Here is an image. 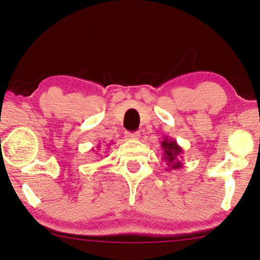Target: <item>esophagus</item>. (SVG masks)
Masks as SVG:
<instances>
[{"label":"esophagus","instance_id":"1","mask_svg":"<svg viewBox=\"0 0 260 260\" xmlns=\"http://www.w3.org/2000/svg\"><path fill=\"white\" fill-rule=\"evenodd\" d=\"M126 138L131 139V140H138L140 138V133L139 132H134V133H131V132H127L126 133Z\"/></svg>","mask_w":260,"mask_h":260}]
</instances>
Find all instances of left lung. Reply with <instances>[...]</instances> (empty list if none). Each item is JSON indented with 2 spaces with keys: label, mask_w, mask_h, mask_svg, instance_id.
<instances>
[{
  "label": "left lung",
  "mask_w": 260,
  "mask_h": 260,
  "mask_svg": "<svg viewBox=\"0 0 260 260\" xmlns=\"http://www.w3.org/2000/svg\"><path fill=\"white\" fill-rule=\"evenodd\" d=\"M161 148L164 150L162 160H165L168 166L167 170H176L183 167V164L181 162V155L183 154V149L179 146L176 140L169 137H165L164 140L161 141Z\"/></svg>",
  "instance_id": "1"
}]
</instances>
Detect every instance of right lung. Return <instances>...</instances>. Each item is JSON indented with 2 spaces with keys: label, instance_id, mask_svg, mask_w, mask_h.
Instances as JSON below:
<instances>
[{
  "label": "right lung",
  "instance_id": "right-lung-1",
  "mask_svg": "<svg viewBox=\"0 0 260 260\" xmlns=\"http://www.w3.org/2000/svg\"><path fill=\"white\" fill-rule=\"evenodd\" d=\"M98 148H99V146H98Z\"/></svg>",
  "mask_w": 260,
  "mask_h": 260
}]
</instances>
